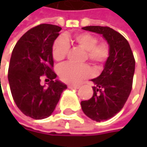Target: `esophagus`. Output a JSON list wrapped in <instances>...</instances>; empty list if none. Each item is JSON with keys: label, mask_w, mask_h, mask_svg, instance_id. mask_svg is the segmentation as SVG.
Instances as JSON below:
<instances>
[{"label": "esophagus", "mask_w": 147, "mask_h": 147, "mask_svg": "<svg viewBox=\"0 0 147 147\" xmlns=\"http://www.w3.org/2000/svg\"><path fill=\"white\" fill-rule=\"evenodd\" d=\"M68 88H69L78 89V88H79V86H78V85H73V84H69V85H68Z\"/></svg>", "instance_id": "esophagus-1"}]
</instances>
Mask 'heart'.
Here are the masks:
<instances>
[{
    "mask_svg": "<svg viewBox=\"0 0 147 147\" xmlns=\"http://www.w3.org/2000/svg\"><path fill=\"white\" fill-rule=\"evenodd\" d=\"M73 41L76 45L84 49L87 53L88 59L94 65L104 63L109 56V47L106 43H97V37L92 34L82 32L73 36ZM70 48L69 37L60 36L57 38L52 48L53 58L55 61L63 60L68 53ZM58 74L60 79L67 83H76L81 80L88 77L91 75V70L88 65H76L66 63L60 65L58 69Z\"/></svg>",
    "mask_w": 147,
    "mask_h": 147,
    "instance_id": "obj_1",
    "label": "heart"
}]
</instances>
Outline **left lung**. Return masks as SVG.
Returning a JSON list of instances; mask_svg holds the SVG:
<instances>
[{
    "label": "left lung",
    "mask_w": 147,
    "mask_h": 147,
    "mask_svg": "<svg viewBox=\"0 0 147 147\" xmlns=\"http://www.w3.org/2000/svg\"><path fill=\"white\" fill-rule=\"evenodd\" d=\"M82 29L102 35L109 47L102 72L92 79V98L81 102L87 117L96 122L105 121L119 112L127 101L132 89L135 61L128 41L113 29L103 26Z\"/></svg>",
    "instance_id": "8db88e82"
}]
</instances>
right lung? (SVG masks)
<instances>
[{
  "label": "right lung",
  "instance_id": "right-lung-1",
  "mask_svg": "<svg viewBox=\"0 0 147 147\" xmlns=\"http://www.w3.org/2000/svg\"><path fill=\"white\" fill-rule=\"evenodd\" d=\"M61 27L42 24L28 30L15 45L12 53L8 82L15 104L26 116L44 119L51 116L67 86L52 70L53 44ZM45 74L50 81L40 83Z\"/></svg>",
  "mask_w": 147,
  "mask_h": 147
}]
</instances>
